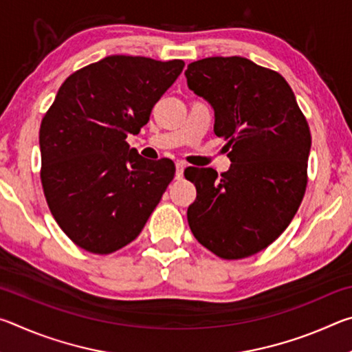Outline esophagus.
Instances as JSON below:
<instances>
[{
	"instance_id": "obj_1",
	"label": "esophagus",
	"mask_w": 352,
	"mask_h": 352,
	"mask_svg": "<svg viewBox=\"0 0 352 352\" xmlns=\"http://www.w3.org/2000/svg\"><path fill=\"white\" fill-rule=\"evenodd\" d=\"M184 168H186V166H184V163H182V162H178L175 164V178H177V180H182V178H183Z\"/></svg>"
}]
</instances>
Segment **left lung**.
I'll use <instances>...</instances> for the list:
<instances>
[{
  "label": "left lung",
  "mask_w": 352,
  "mask_h": 352,
  "mask_svg": "<svg viewBox=\"0 0 352 352\" xmlns=\"http://www.w3.org/2000/svg\"><path fill=\"white\" fill-rule=\"evenodd\" d=\"M189 90L214 110L230 169L188 168L197 197L188 223L201 245L223 259L256 254L276 241L300 208L307 184L311 130L281 74L245 57L188 65Z\"/></svg>",
  "instance_id": "obj_1"
}]
</instances>
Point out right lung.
Here are the masks:
<instances>
[{"label":"right lung","mask_w":352,"mask_h":352,"mask_svg":"<svg viewBox=\"0 0 352 352\" xmlns=\"http://www.w3.org/2000/svg\"><path fill=\"white\" fill-rule=\"evenodd\" d=\"M183 60L109 56L71 74L40 126L41 184L56 222L76 245L109 254L138 237L175 174L169 158L127 144Z\"/></svg>","instance_id":"add662e5"}]
</instances>
